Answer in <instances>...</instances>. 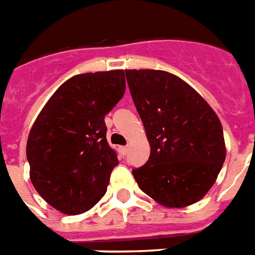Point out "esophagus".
<instances>
[{
  "label": "esophagus",
  "mask_w": 255,
  "mask_h": 255,
  "mask_svg": "<svg viewBox=\"0 0 255 255\" xmlns=\"http://www.w3.org/2000/svg\"><path fill=\"white\" fill-rule=\"evenodd\" d=\"M121 153L122 155H126L128 153V146H121Z\"/></svg>",
  "instance_id": "1"
}]
</instances>
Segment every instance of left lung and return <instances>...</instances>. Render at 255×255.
Segmentation results:
<instances>
[{"label":"left lung","mask_w":255,"mask_h":255,"mask_svg":"<svg viewBox=\"0 0 255 255\" xmlns=\"http://www.w3.org/2000/svg\"><path fill=\"white\" fill-rule=\"evenodd\" d=\"M150 144V157L132 174L140 189L166 207L196 204L210 190L226 159L223 128L210 105L170 72L126 70Z\"/></svg>","instance_id":"1"}]
</instances>
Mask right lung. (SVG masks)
I'll use <instances>...</instances> for the list:
<instances>
[{"instance_id": "obj_1", "label": "right lung", "mask_w": 255, "mask_h": 255, "mask_svg": "<svg viewBox=\"0 0 255 255\" xmlns=\"http://www.w3.org/2000/svg\"><path fill=\"white\" fill-rule=\"evenodd\" d=\"M126 91L123 70L81 74L55 91L27 141L29 177L49 205L67 215L95 206L119 164L106 140L105 115Z\"/></svg>"}]
</instances>
